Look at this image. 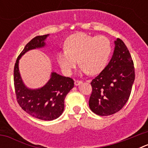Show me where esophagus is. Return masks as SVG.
Segmentation results:
<instances>
[{
	"mask_svg": "<svg viewBox=\"0 0 148 148\" xmlns=\"http://www.w3.org/2000/svg\"><path fill=\"white\" fill-rule=\"evenodd\" d=\"M82 83V81H78V80H75V86H78V85H80Z\"/></svg>",
	"mask_w": 148,
	"mask_h": 148,
	"instance_id": "esophagus-1",
	"label": "esophagus"
}]
</instances>
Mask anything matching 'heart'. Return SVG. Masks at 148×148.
Here are the masks:
<instances>
[{
    "instance_id": "1",
    "label": "heart",
    "mask_w": 148,
    "mask_h": 148,
    "mask_svg": "<svg viewBox=\"0 0 148 148\" xmlns=\"http://www.w3.org/2000/svg\"><path fill=\"white\" fill-rule=\"evenodd\" d=\"M65 49L57 55V61L66 75H70L75 67L77 60L81 72L96 75L108 64L112 47L108 38L92 36L84 32L73 34L65 41Z\"/></svg>"
}]
</instances>
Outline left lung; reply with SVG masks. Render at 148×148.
Instances as JSON below:
<instances>
[{"label": "left lung", "instance_id": "1", "mask_svg": "<svg viewBox=\"0 0 148 148\" xmlns=\"http://www.w3.org/2000/svg\"><path fill=\"white\" fill-rule=\"evenodd\" d=\"M113 56L102 71L91 82L90 110L99 116L119 111L130 97L135 80L133 61L127 47L119 38L114 41Z\"/></svg>", "mask_w": 148, "mask_h": 148}]
</instances>
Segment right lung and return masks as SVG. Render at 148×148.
Returning a JSON list of instances; mask_svg holds the SVG:
<instances>
[{"label": "right lung", "instance_id": "obj_1", "mask_svg": "<svg viewBox=\"0 0 148 148\" xmlns=\"http://www.w3.org/2000/svg\"><path fill=\"white\" fill-rule=\"evenodd\" d=\"M48 36L49 34L39 35L30 40L18 57L14 67V85L18 103L30 116L44 121H52L62 114L65 97L74 87V81L53 72L47 83L42 87L28 88L22 80L18 64L27 52L44 47Z\"/></svg>", "mask_w": 148, "mask_h": 148}]
</instances>
